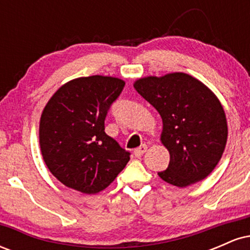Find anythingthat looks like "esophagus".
<instances>
[{
	"label": "esophagus",
	"instance_id": "1",
	"mask_svg": "<svg viewBox=\"0 0 250 250\" xmlns=\"http://www.w3.org/2000/svg\"><path fill=\"white\" fill-rule=\"evenodd\" d=\"M147 149H148V147H147V145H142L141 147H139V148H136L134 150V155L136 157H140L141 156V155H143L146 153V151H147Z\"/></svg>",
	"mask_w": 250,
	"mask_h": 250
}]
</instances>
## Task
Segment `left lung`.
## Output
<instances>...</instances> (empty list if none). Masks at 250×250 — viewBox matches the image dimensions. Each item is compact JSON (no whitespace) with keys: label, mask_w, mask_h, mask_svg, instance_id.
<instances>
[{"label":"left lung","mask_w":250,"mask_h":250,"mask_svg":"<svg viewBox=\"0 0 250 250\" xmlns=\"http://www.w3.org/2000/svg\"><path fill=\"white\" fill-rule=\"evenodd\" d=\"M134 88L162 119L160 140L170 161L159 176L179 188L206 179L222 157L228 137L226 114L217 96L185 73L141 77Z\"/></svg>","instance_id":"8db88e82"}]
</instances>
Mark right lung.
Instances as JSON below:
<instances>
[{
  "instance_id": "obj_1",
  "label": "right lung",
  "mask_w": 250,
  "mask_h": 250,
  "mask_svg": "<svg viewBox=\"0 0 250 250\" xmlns=\"http://www.w3.org/2000/svg\"><path fill=\"white\" fill-rule=\"evenodd\" d=\"M125 81L113 76L77 77L47 102L40 119V148L50 173L65 187L97 194L130 157L104 131V120Z\"/></svg>"
}]
</instances>
